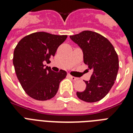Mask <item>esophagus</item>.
Wrapping results in <instances>:
<instances>
[{
    "label": "esophagus",
    "mask_w": 133,
    "mask_h": 133,
    "mask_svg": "<svg viewBox=\"0 0 133 133\" xmlns=\"http://www.w3.org/2000/svg\"><path fill=\"white\" fill-rule=\"evenodd\" d=\"M68 77H70V78L72 80H73V81H77V80H78V78H77V77H73V76H72V75H69Z\"/></svg>",
    "instance_id": "esophagus-1"
}]
</instances>
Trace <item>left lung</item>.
<instances>
[{"mask_svg":"<svg viewBox=\"0 0 133 133\" xmlns=\"http://www.w3.org/2000/svg\"><path fill=\"white\" fill-rule=\"evenodd\" d=\"M70 38L82 49L83 62L93 70L90 80L84 81L85 89L77 92V97L90 103L100 101L109 92L117 78V54L111 43L97 32L83 31Z\"/></svg>","mask_w":133,"mask_h":133,"instance_id":"obj_1","label":"left lung"}]
</instances>
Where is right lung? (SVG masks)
<instances>
[{
  "mask_svg": "<svg viewBox=\"0 0 133 133\" xmlns=\"http://www.w3.org/2000/svg\"><path fill=\"white\" fill-rule=\"evenodd\" d=\"M67 35H55L44 32H35L22 38L14 51L13 63L16 74L27 95L38 101H46L56 95L59 83L67 72H58L44 68L43 61L50 62L57 48Z\"/></svg>",
  "mask_w": 133,
  "mask_h": 133,
  "instance_id": "obj_1",
  "label": "right lung"
}]
</instances>
